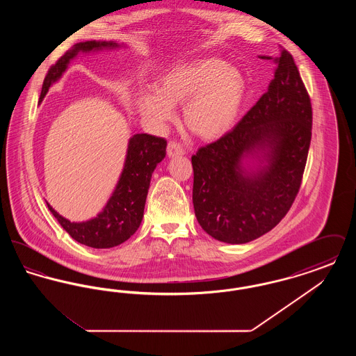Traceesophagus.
Here are the masks:
<instances>
[{"instance_id": "esophagus-1", "label": "esophagus", "mask_w": 356, "mask_h": 356, "mask_svg": "<svg viewBox=\"0 0 356 356\" xmlns=\"http://www.w3.org/2000/svg\"><path fill=\"white\" fill-rule=\"evenodd\" d=\"M186 154V151L183 149V147H180V144L170 141L167 147V156L168 157H175V156H183Z\"/></svg>"}]
</instances>
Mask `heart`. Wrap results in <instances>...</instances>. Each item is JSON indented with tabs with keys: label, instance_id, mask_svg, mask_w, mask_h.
<instances>
[{
	"label": "heart",
	"instance_id": "b5f03b06",
	"mask_svg": "<svg viewBox=\"0 0 356 356\" xmlns=\"http://www.w3.org/2000/svg\"><path fill=\"white\" fill-rule=\"evenodd\" d=\"M244 97V80L237 69L216 57L181 63L164 73L156 89L141 88L137 111L149 127L164 129L183 105V122L203 140H216L231 131Z\"/></svg>",
	"mask_w": 356,
	"mask_h": 356
}]
</instances>
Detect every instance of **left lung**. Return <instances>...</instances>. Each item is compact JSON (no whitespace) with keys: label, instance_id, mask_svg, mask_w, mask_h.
Here are the masks:
<instances>
[{"label":"left lung","instance_id":"obj_1","mask_svg":"<svg viewBox=\"0 0 356 356\" xmlns=\"http://www.w3.org/2000/svg\"><path fill=\"white\" fill-rule=\"evenodd\" d=\"M259 57L275 64L268 90L231 132L192 156L196 219L228 244L263 236L286 216L311 143V100L292 56Z\"/></svg>","mask_w":356,"mask_h":356}]
</instances>
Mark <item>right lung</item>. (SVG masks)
Here are the masks:
<instances>
[{
    "instance_id": "1",
    "label": "right lung",
    "mask_w": 356,
    "mask_h": 356,
    "mask_svg": "<svg viewBox=\"0 0 356 356\" xmlns=\"http://www.w3.org/2000/svg\"><path fill=\"white\" fill-rule=\"evenodd\" d=\"M124 47L115 41H84L69 49L49 70L44 80L40 100L42 102L49 88L57 83L79 54L112 51ZM167 141L161 137L137 134L128 141L124 167L116 188L102 212L86 221H70L48 204L53 216L76 241L92 248H112L128 240L137 231L144 218L145 200L154 168L165 157Z\"/></svg>"
}]
</instances>
